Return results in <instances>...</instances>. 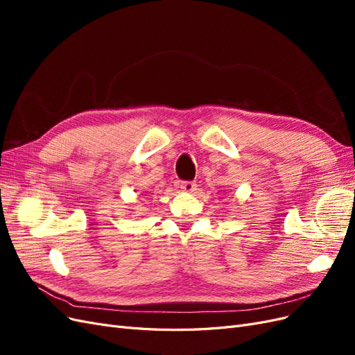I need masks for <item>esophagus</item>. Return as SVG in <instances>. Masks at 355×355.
<instances>
[{
  "instance_id": "34e87169",
  "label": "esophagus",
  "mask_w": 355,
  "mask_h": 355,
  "mask_svg": "<svg viewBox=\"0 0 355 355\" xmlns=\"http://www.w3.org/2000/svg\"><path fill=\"white\" fill-rule=\"evenodd\" d=\"M196 184L194 182H182L180 184V189L184 191V192H188V194H191V192H194L196 191Z\"/></svg>"
}]
</instances>
